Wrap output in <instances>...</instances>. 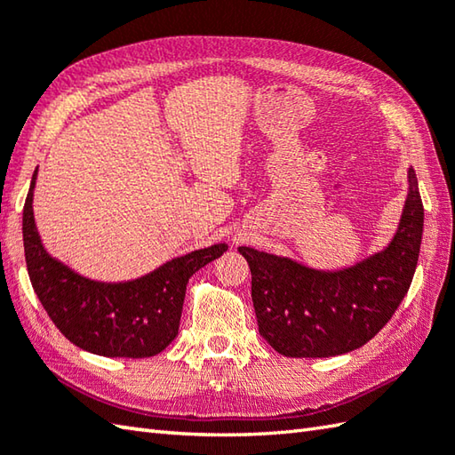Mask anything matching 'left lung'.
<instances>
[{
	"instance_id": "1",
	"label": "left lung",
	"mask_w": 455,
	"mask_h": 455,
	"mask_svg": "<svg viewBox=\"0 0 455 455\" xmlns=\"http://www.w3.org/2000/svg\"><path fill=\"white\" fill-rule=\"evenodd\" d=\"M424 207L417 173L391 244L352 267L321 272L291 258L240 246L252 272L258 331L287 357H331L370 342L389 323L417 269Z\"/></svg>"
}]
</instances>
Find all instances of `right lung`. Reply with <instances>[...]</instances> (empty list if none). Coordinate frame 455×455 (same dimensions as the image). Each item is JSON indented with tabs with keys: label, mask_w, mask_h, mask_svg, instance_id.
Wrapping results in <instances>:
<instances>
[{
	"label": "right lung",
	"mask_w": 455,
	"mask_h": 455,
	"mask_svg": "<svg viewBox=\"0 0 455 455\" xmlns=\"http://www.w3.org/2000/svg\"><path fill=\"white\" fill-rule=\"evenodd\" d=\"M23 209V246L38 301L68 340L108 357H150L178 336L189 277L227 252V244L173 258L139 279L105 283L76 274L46 252L35 225L33 191Z\"/></svg>",
	"instance_id": "add662e5"
}]
</instances>
